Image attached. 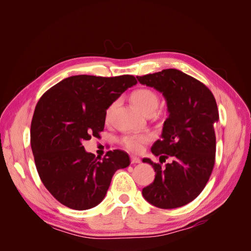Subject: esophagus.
I'll return each instance as SVG.
<instances>
[{
    "instance_id": "obj_1",
    "label": "esophagus",
    "mask_w": 251,
    "mask_h": 251,
    "mask_svg": "<svg viewBox=\"0 0 251 251\" xmlns=\"http://www.w3.org/2000/svg\"><path fill=\"white\" fill-rule=\"evenodd\" d=\"M140 162H141L140 158L136 156H131V163H140Z\"/></svg>"
}]
</instances>
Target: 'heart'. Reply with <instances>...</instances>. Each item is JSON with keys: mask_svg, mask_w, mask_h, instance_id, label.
I'll use <instances>...</instances> for the list:
<instances>
[{"mask_svg": "<svg viewBox=\"0 0 251 251\" xmlns=\"http://www.w3.org/2000/svg\"><path fill=\"white\" fill-rule=\"evenodd\" d=\"M131 100L133 104L135 105L136 109H138L144 115L151 112H156L158 105H159V98L157 94L150 89H139L136 90L132 94ZM114 108V104L108 109L105 116L107 118L110 117V114ZM151 139V135L149 133H141V134H132L126 135L121 139L124 146L131 150L133 151H142L143 147L146 146L148 142H150Z\"/></svg>", "mask_w": 251, "mask_h": 251, "instance_id": "1", "label": "heart"}]
</instances>
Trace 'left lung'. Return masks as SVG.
Segmentation results:
<instances>
[{
	"instance_id": "8db88e82",
	"label": "left lung",
	"mask_w": 251,
	"mask_h": 251,
	"mask_svg": "<svg viewBox=\"0 0 251 251\" xmlns=\"http://www.w3.org/2000/svg\"><path fill=\"white\" fill-rule=\"evenodd\" d=\"M137 79L164 97L169 117L163 123L160 139L151 150L161 163L169 157L173 159L165 168L150 158L142 159L156 172L154 182L142 189V196L158 208L184 206L200 195L214 169V125L219 121L216 100L206 86L177 69Z\"/></svg>"
}]
</instances>
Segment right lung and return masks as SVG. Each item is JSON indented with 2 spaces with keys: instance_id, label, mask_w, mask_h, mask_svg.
Instances as JSON below:
<instances>
[{
  "instance_id": "add662e5",
  "label": "right lung",
  "mask_w": 251,
  "mask_h": 251,
  "mask_svg": "<svg viewBox=\"0 0 251 251\" xmlns=\"http://www.w3.org/2000/svg\"><path fill=\"white\" fill-rule=\"evenodd\" d=\"M136 83L132 75H74L37 102L30 128L36 170L45 187L65 206L95 207L104 199L113 175L130 165L124 151H110L100 160L82 142L98 137L110 105Z\"/></svg>"
}]
</instances>
